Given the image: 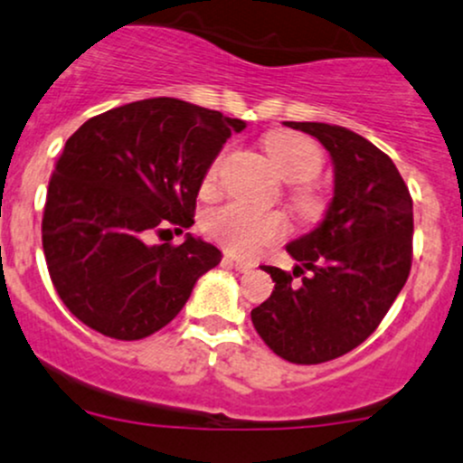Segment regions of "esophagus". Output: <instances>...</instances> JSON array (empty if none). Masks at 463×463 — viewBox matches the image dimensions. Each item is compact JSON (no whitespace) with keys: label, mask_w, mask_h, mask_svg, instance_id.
<instances>
[{"label":"esophagus","mask_w":463,"mask_h":463,"mask_svg":"<svg viewBox=\"0 0 463 463\" xmlns=\"http://www.w3.org/2000/svg\"><path fill=\"white\" fill-rule=\"evenodd\" d=\"M223 260L226 261H231L232 266H235L237 270L240 272H248L250 269H255V264H252V261H246V260H237V257H232V255H226L223 257Z\"/></svg>","instance_id":"1"}]
</instances>
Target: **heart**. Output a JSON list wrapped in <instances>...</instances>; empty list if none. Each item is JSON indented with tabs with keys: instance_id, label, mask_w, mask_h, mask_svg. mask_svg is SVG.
I'll return each mask as SVG.
<instances>
[{
	"instance_id": "1",
	"label": "heart",
	"mask_w": 463,
	"mask_h": 463,
	"mask_svg": "<svg viewBox=\"0 0 463 463\" xmlns=\"http://www.w3.org/2000/svg\"><path fill=\"white\" fill-rule=\"evenodd\" d=\"M264 148L281 177L288 182H299L290 191L297 215L301 219H317L324 213V199L306 182L317 177L324 166V155L319 146L299 133L275 130L266 135ZM219 164H222V157H217L206 170V177H203L206 193L215 191ZM203 231L228 252L255 255L257 250L284 237L286 219L277 211H260V208L232 202L208 213L203 217Z\"/></svg>"
}]
</instances>
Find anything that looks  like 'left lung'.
Masks as SVG:
<instances>
[{
  "instance_id": "obj_1",
  "label": "left lung",
  "mask_w": 463,
  "mask_h": 463,
  "mask_svg": "<svg viewBox=\"0 0 463 463\" xmlns=\"http://www.w3.org/2000/svg\"><path fill=\"white\" fill-rule=\"evenodd\" d=\"M284 124L328 150L335 197L324 222L286 246L299 261L293 272L264 266L275 290L250 319L272 353L310 366L357 348L386 317L412 264V197L392 159L362 135L319 121Z\"/></svg>"
}]
</instances>
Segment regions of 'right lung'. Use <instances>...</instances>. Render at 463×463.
<instances>
[{"instance_id":"add662e5","label":"right lung","mask_w":463,"mask_h":463,"mask_svg":"<svg viewBox=\"0 0 463 463\" xmlns=\"http://www.w3.org/2000/svg\"><path fill=\"white\" fill-rule=\"evenodd\" d=\"M246 124L173 97L90 117L48 184L42 244L52 286L81 324L135 342L177 317L222 252L199 237L148 244L194 223L206 170Z\"/></svg>"}]
</instances>
